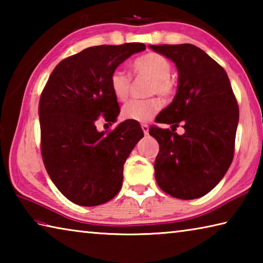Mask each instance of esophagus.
Returning <instances> with one entry per match:
<instances>
[{
	"mask_svg": "<svg viewBox=\"0 0 263 263\" xmlns=\"http://www.w3.org/2000/svg\"><path fill=\"white\" fill-rule=\"evenodd\" d=\"M141 128H142V131H144L145 136H147L149 132V126L147 125V124H141Z\"/></svg>",
	"mask_w": 263,
	"mask_h": 263,
	"instance_id": "obj_1",
	"label": "esophagus"
}]
</instances>
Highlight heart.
Segmentation results:
<instances>
[{
	"label": "heart",
	"mask_w": 263,
	"mask_h": 263,
	"mask_svg": "<svg viewBox=\"0 0 263 263\" xmlns=\"http://www.w3.org/2000/svg\"><path fill=\"white\" fill-rule=\"evenodd\" d=\"M133 72L151 80L148 95H158L161 99H169L174 92V84L171 80L172 66L166 58L158 53H146L133 61ZM131 79L122 69H116L110 77V88L118 101H125L130 92ZM160 109L155 99L132 100L123 105L122 117L126 121L146 123L152 119Z\"/></svg>",
	"instance_id": "b5f03b06"
}]
</instances>
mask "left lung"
<instances>
[{"instance_id":"8db88e82","label":"left lung","mask_w":263,"mask_h":263,"mask_svg":"<svg viewBox=\"0 0 263 263\" xmlns=\"http://www.w3.org/2000/svg\"><path fill=\"white\" fill-rule=\"evenodd\" d=\"M174 62L179 84L174 100L158 123L182 124L183 135L152 126L159 142L155 180L164 193L180 199L206 195L219 183L234 153L239 108L225 69L191 44L149 45Z\"/></svg>"}]
</instances>
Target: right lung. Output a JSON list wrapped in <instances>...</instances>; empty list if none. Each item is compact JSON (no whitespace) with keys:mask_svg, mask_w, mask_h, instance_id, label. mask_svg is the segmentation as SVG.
Masks as SVG:
<instances>
[{"mask_svg":"<svg viewBox=\"0 0 263 263\" xmlns=\"http://www.w3.org/2000/svg\"><path fill=\"white\" fill-rule=\"evenodd\" d=\"M144 50L141 43L88 47L60 61L42 92L44 164L60 193L78 205H100L119 193L124 163L144 137L137 122H122L108 135L95 124L102 115L106 122L117 121L121 110L110 77Z\"/></svg>","mask_w":263,"mask_h":263,"instance_id":"add662e5","label":"right lung"}]
</instances>
